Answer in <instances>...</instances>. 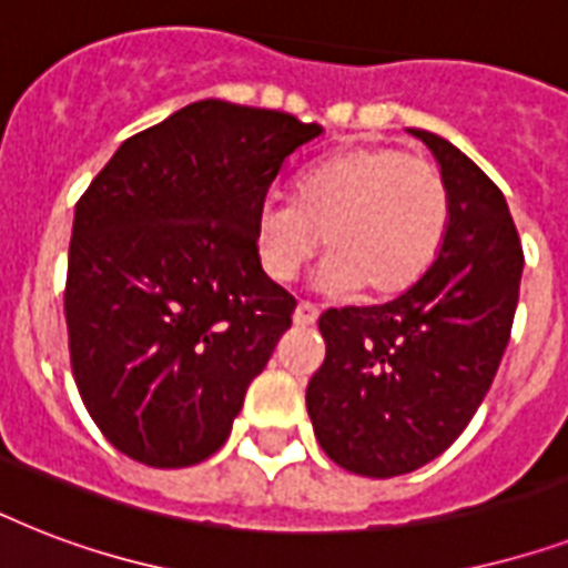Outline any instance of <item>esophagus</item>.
<instances>
[{
  "mask_svg": "<svg viewBox=\"0 0 568 568\" xmlns=\"http://www.w3.org/2000/svg\"><path fill=\"white\" fill-rule=\"evenodd\" d=\"M318 321V306H312V303H297V310H294V324L297 327H310Z\"/></svg>",
  "mask_w": 568,
  "mask_h": 568,
  "instance_id": "esophagus-1",
  "label": "esophagus"
}]
</instances>
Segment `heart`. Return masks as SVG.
<instances>
[{"mask_svg": "<svg viewBox=\"0 0 568 568\" xmlns=\"http://www.w3.org/2000/svg\"><path fill=\"white\" fill-rule=\"evenodd\" d=\"M448 185L436 164L395 146H356L303 173L294 200L267 196L258 205V265L276 283H288L324 232L333 250L318 274L324 288L363 285L372 297H392L430 267L448 230Z\"/></svg>", "mask_w": 568, "mask_h": 568, "instance_id": "heart-1", "label": "heart"}]
</instances>
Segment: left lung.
Returning <instances> with one entry per match:
<instances>
[{"mask_svg":"<svg viewBox=\"0 0 568 568\" xmlns=\"http://www.w3.org/2000/svg\"><path fill=\"white\" fill-rule=\"evenodd\" d=\"M413 135L448 185L439 253L395 301L324 312L327 356L306 386L318 445L363 477L415 471L466 430L510 342L525 265L498 185L445 138Z\"/></svg>","mask_w":568,"mask_h":568,"instance_id":"obj_1","label":"left lung"}]
</instances>
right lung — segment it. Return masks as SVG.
<instances>
[{"instance_id": "add662e5", "label": "right lung", "mask_w": 568, "mask_h": 568, "mask_svg": "<svg viewBox=\"0 0 568 568\" xmlns=\"http://www.w3.org/2000/svg\"><path fill=\"white\" fill-rule=\"evenodd\" d=\"M321 132L285 111L191 102L123 141L75 203L70 365L120 454L185 468L226 442L297 306L258 265L256 212Z\"/></svg>"}]
</instances>
